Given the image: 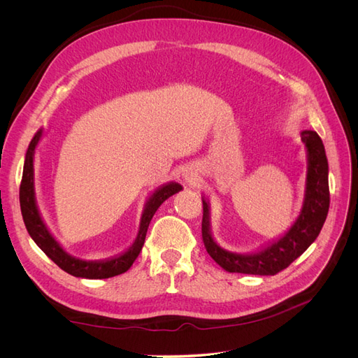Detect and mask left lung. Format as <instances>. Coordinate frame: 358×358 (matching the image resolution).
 Returning <instances> with one entry per match:
<instances>
[{"label":"left lung","instance_id":"left-lung-1","mask_svg":"<svg viewBox=\"0 0 358 358\" xmlns=\"http://www.w3.org/2000/svg\"><path fill=\"white\" fill-rule=\"evenodd\" d=\"M301 140L306 145L309 162L305 203H303L297 221L287 234L259 252L249 255L233 254L216 245L210 234L209 206L203 199V243L208 254L227 272L262 276L276 275L305 252L318 237L326 222L330 206L329 162L322 140L315 131H310V129L303 131Z\"/></svg>","mask_w":358,"mask_h":358}]
</instances>
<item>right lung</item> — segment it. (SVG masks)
Wrapping results in <instances>:
<instances>
[{
	"instance_id": "1",
	"label": "right lung",
	"mask_w": 358,
	"mask_h": 358,
	"mask_svg": "<svg viewBox=\"0 0 358 358\" xmlns=\"http://www.w3.org/2000/svg\"><path fill=\"white\" fill-rule=\"evenodd\" d=\"M40 137H41V129L34 136V138L31 140V143L28 146L27 155H25L22 182H20V188H19L20 210H22V218L29 236L32 237V241H34L41 251L45 252L58 267H61L64 272H67L76 278L106 279V278H112L127 272V270L136 262L140 251H142V246L145 243V237L148 233V227L150 220H152L154 213L170 196L179 192L182 187L176 182H170L167 185L159 187L152 196L149 197V200L145 204L142 221H140L138 234L136 237L134 243L129 246L124 254L107 258V259H100V262H85V259L74 258L64 251V249L58 245V242L53 239L52 234L46 229L45 222L41 221V216L36 206L34 164H32V161H34V149L38 143Z\"/></svg>"
}]
</instances>
